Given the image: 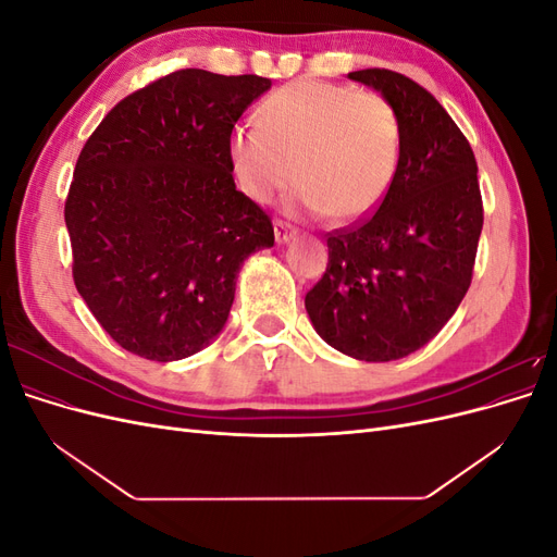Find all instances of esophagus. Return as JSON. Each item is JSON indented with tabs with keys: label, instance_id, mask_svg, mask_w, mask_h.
<instances>
[{
	"label": "esophagus",
	"instance_id": "1",
	"mask_svg": "<svg viewBox=\"0 0 557 557\" xmlns=\"http://www.w3.org/2000/svg\"><path fill=\"white\" fill-rule=\"evenodd\" d=\"M295 227H290L288 223L283 221H276L274 223V237H276V244H288L293 237H295Z\"/></svg>",
	"mask_w": 557,
	"mask_h": 557
}]
</instances>
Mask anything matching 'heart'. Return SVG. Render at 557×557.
Listing matches in <instances>:
<instances>
[{"mask_svg":"<svg viewBox=\"0 0 557 557\" xmlns=\"http://www.w3.org/2000/svg\"><path fill=\"white\" fill-rule=\"evenodd\" d=\"M401 125L376 92L299 81L260 107L258 127L239 125L230 160L242 190L269 205L295 181V205L330 223L372 213L399 166Z\"/></svg>","mask_w":557,"mask_h":557,"instance_id":"1","label":"heart"}]
</instances>
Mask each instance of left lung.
<instances>
[{
    "label": "left lung",
    "instance_id": "obj_1",
    "mask_svg": "<svg viewBox=\"0 0 557 557\" xmlns=\"http://www.w3.org/2000/svg\"><path fill=\"white\" fill-rule=\"evenodd\" d=\"M395 109L399 166L381 207L327 237L330 262L307 293L313 330L364 362L411 356L458 311L483 227L476 158L436 99L391 70L350 72Z\"/></svg>",
    "mask_w": 557,
    "mask_h": 557
}]
</instances>
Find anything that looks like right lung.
I'll list each match as a JSON object with an SVG mask.
<instances>
[{"label":"right lung","instance_id":"add662e5","mask_svg":"<svg viewBox=\"0 0 557 557\" xmlns=\"http://www.w3.org/2000/svg\"><path fill=\"white\" fill-rule=\"evenodd\" d=\"M262 76L181 70L115 104L83 146L64 223L74 283L134 356L174 362L223 332L242 264L274 246L269 215L234 185V123Z\"/></svg>","mask_w":557,"mask_h":557}]
</instances>
